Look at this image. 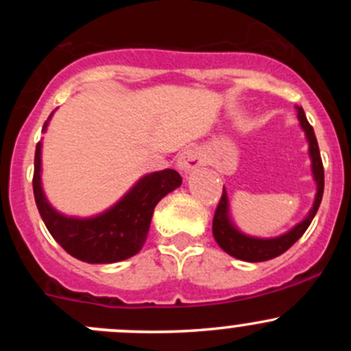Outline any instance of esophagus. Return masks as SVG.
<instances>
[{"label": "esophagus", "mask_w": 351, "mask_h": 351, "mask_svg": "<svg viewBox=\"0 0 351 351\" xmlns=\"http://www.w3.org/2000/svg\"><path fill=\"white\" fill-rule=\"evenodd\" d=\"M176 162H178V168L182 171L190 173L204 165V156H202V151L197 146H189L178 154V161Z\"/></svg>", "instance_id": "1"}]
</instances>
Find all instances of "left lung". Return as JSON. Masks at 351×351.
I'll return each mask as SVG.
<instances>
[{"label": "left lung", "instance_id": "obj_1", "mask_svg": "<svg viewBox=\"0 0 351 351\" xmlns=\"http://www.w3.org/2000/svg\"><path fill=\"white\" fill-rule=\"evenodd\" d=\"M297 117H299V122L302 125L304 132H306L307 141H309V154L313 159V175L314 180L317 183V193L316 200H314L313 208H311L309 215L304 219L300 224H297L292 231H289L284 236H278V238L271 239H260V238H250V236L243 234L238 229L232 226L231 219H229V205H228V193L222 189V197L219 200L217 208H215L214 221H212V232H214V238L217 241L219 246L226 251L231 256L238 258L243 261H267L271 258L280 256L282 253H285L300 236L306 232V229L309 228V224L313 222L314 215H316L317 208H319L321 200H323V192H324V168L323 161H321V153L319 146H317V139L314 136V129L311 127V123L307 122L306 113H304L302 107H297Z\"/></svg>", "mask_w": 351, "mask_h": 351}]
</instances>
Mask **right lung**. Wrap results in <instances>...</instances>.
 I'll use <instances>...</instances> for the list:
<instances>
[{
	"label": "right lung",
	"mask_w": 351,
	"mask_h": 351,
	"mask_svg": "<svg viewBox=\"0 0 351 351\" xmlns=\"http://www.w3.org/2000/svg\"><path fill=\"white\" fill-rule=\"evenodd\" d=\"M45 127L47 122L44 123V130ZM40 147L42 144L37 143L32 180L35 204L52 238L71 256L86 263H115L139 253L147 238L158 202L182 185L178 171L162 169L141 178L119 204L97 217H66L49 205L42 192Z\"/></svg>",
	"instance_id": "1"
}]
</instances>
